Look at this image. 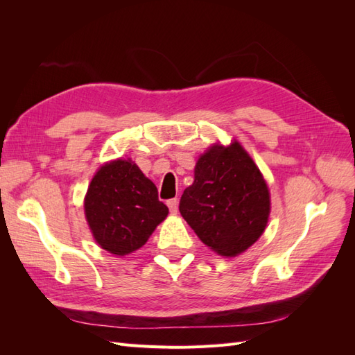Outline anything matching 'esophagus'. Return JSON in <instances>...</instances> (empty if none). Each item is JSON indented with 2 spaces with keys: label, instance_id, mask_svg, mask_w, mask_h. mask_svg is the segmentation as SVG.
Wrapping results in <instances>:
<instances>
[{
  "label": "esophagus",
  "instance_id": "esophagus-1",
  "mask_svg": "<svg viewBox=\"0 0 355 355\" xmlns=\"http://www.w3.org/2000/svg\"><path fill=\"white\" fill-rule=\"evenodd\" d=\"M167 206H168V209H170V213H173V214L178 213V200H176V198L168 200V201H167Z\"/></svg>",
  "mask_w": 355,
  "mask_h": 355
}]
</instances>
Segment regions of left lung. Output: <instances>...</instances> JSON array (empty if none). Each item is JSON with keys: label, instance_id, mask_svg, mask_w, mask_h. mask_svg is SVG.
<instances>
[{"label": "left lung", "instance_id": "1", "mask_svg": "<svg viewBox=\"0 0 355 355\" xmlns=\"http://www.w3.org/2000/svg\"><path fill=\"white\" fill-rule=\"evenodd\" d=\"M270 191L244 148L213 145L196 164L194 184L179 211L198 239L222 256H237L257 241L270 216Z\"/></svg>", "mask_w": 355, "mask_h": 355}]
</instances>
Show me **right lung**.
I'll return each mask as SVG.
<instances>
[{"label": "right lung", "instance_id": "1", "mask_svg": "<svg viewBox=\"0 0 355 355\" xmlns=\"http://www.w3.org/2000/svg\"><path fill=\"white\" fill-rule=\"evenodd\" d=\"M84 213L98 244L116 256L132 253L148 241L168 209L157 187L130 158L103 164L84 198Z\"/></svg>", "mask_w": 355, "mask_h": 355}]
</instances>
